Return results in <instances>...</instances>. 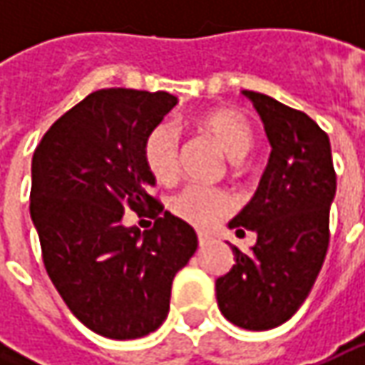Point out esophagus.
I'll return each mask as SVG.
<instances>
[{
    "mask_svg": "<svg viewBox=\"0 0 365 365\" xmlns=\"http://www.w3.org/2000/svg\"><path fill=\"white\" fill-rule=\"evenodd\" d=\"M207 244H209V235L203 232H199V245H201V247H205Z\"/></svg>",
    "mask_w": 365,
    "mask_h": 365,
    "instance_id": "34e87169",
    "label": "esophagus"
}]
</instances>
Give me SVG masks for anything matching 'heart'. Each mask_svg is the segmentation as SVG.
Wrapping results in <instances>:
<instances>
[{
	"instance_id": "obj_1",
	"label": "heart",
	"mask_w": 365,
	"mask_h": 365,
	"mask_svg": "<svg viewBox=\"0 0 365 365\" xmlns=\"http://www.w3.org/2000/svg\"><path fill=\"white\" fill-rule=\"evenodd\" d=\"M197 128L215 146L232 158V168L240 170V158L254 148L256 133L250 120L230 107L207 109L197 115ZM144 164L148 173L162 185L173 182L178 175L180 140L173 123L162 121L146 135L144 142ZM168 209L175 217L187 221L195 227H209L217 219L232 211V197L223 189H207L189 185L170 197Z\"/></svg>"
}]
</instances>
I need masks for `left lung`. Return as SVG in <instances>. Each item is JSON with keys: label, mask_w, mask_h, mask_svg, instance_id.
Returning <instances> with one entry per match:
<instances>
[{"label": "left lung", "mask_w": 365, "mask_h": 365, "mask_svg": "<svg viewBox=\"0 0 365 365\" xmlns=\"http://www.w3.org/2000/svg\"><path fill=\"white\" fill-rule=\"evenodd\" d=\"M270 140L259 187L230 227L256 233L250 254L232 245L235 264L215 280L219 311L233 325L266 331L282 325L309 297L329 247L335 168L329 135L299 109L244 91Z\"/></svg>", "instance_id": "obj_1"}]
</instances>
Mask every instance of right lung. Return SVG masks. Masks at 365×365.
<instances>
[{
	"label": "right lung",
	"instance_id": "1",
	"mask_svg": "<svg viewBox=\"0 0 365 365\" xmlns=\"http://www.w3.org/2000/svg\"><path fill=\"white\" fill-rule=\"evenodd\" d=\"M175 106L166 91H95L50 125L32 158L30 215L44 268L71 313L109 339L160 327L173 278L197 250L187 221L160 217L142 154ZM125 208L156 218L155 227L125 228Z\"/></svg>",
	"mask_w": 365,
	"mask_h": 365
}]
</instances>
